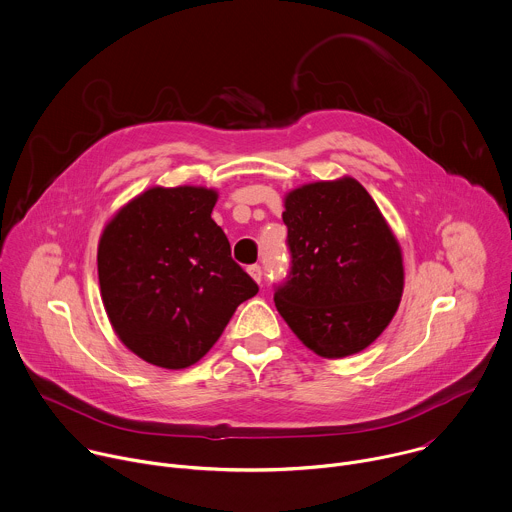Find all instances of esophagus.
I'll list each match as a JSON object with an SVG mask.
<instances>
[{"label": "esophagus", "instance_id": "esophagus-1", "mask_svg": "<svg viewBox=\"0 0 512 512\" xmlns=\"http://www.w3.org/2000/svg\"><path fill=\"white\" fill-rule=\"evenodd\" d=\"M248 274L256 280V282H260L262 280V268L258 266V264H252V266H248Z\"/></svg>", "mask_w": 512, "mask_h": 512}]
</instances>
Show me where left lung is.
<instances>
[{
	"instance_id": "8db88e82",
	"label": "left lung",
	"mask_w": 512,
	"mask_h": 512,
	"mask_svg": "<svg viewBox=\"0 0 512 512\" xmlns=\"http://www.w3.org/2000/svg\"><path fill=\"white\" fill-rule=\"evenodd\" d=\"M292 270L274 294L300 342L322 358L370 346L404 290L400 244L364 186L342 176L284 196Z\"/></svg>"
}]
</instances>
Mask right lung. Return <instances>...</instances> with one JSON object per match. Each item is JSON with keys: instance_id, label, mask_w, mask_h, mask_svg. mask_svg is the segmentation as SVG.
I'll return each mask as SVG.
<instances>
[{"instance_id": "right-lung-1", "label": "right lung", "mask_w": 512, "mask_h": 512, "mask_svg": "<svg viewBox=\"0 0 512 512\" xmlns=\"http://www.w3.org/2000/svg\"><path fill=\"white\" fill-rule=\"evenodd\" d=\"M216 202L214 188L152 186L124 204L100 236L98 278L110 324L128 350L154 366L196 364L258 292L212 220Z\"/></svg>"}]
</instances>
